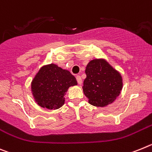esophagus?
<instances>
[{"mask_svg": "<svg viewBox=\"0 0 152 152\" xmlns=\"http://www.w3.org/2000/svg\"><path fill=\"white\" fill-rule=\"evenodd\" d=\"M76 80H77L78 83L80 84V85H81L83 81H82V79L81 77H80V76H76Z\"/></svg>", "mask_w": 152, "mask_h": 152, "instance_id": "obj_1", "label": "esophagus"}]
</instances>
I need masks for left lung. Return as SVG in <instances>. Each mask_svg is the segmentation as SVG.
<instances>
[{
	"mask_svg": "<svg viewBox=\"0 0 152 152\" xmlns=\"http://www.w3.org/2000/svg\"><path fill=\"white\" fill-rule=\"evenodd\" d=\"M85 72L86 78L83 89L89 104L104 107L119 96L122 89V76L105 60H91Z\"/></svg>",
	"mask_w": 152,
	"mask_h": 152,
	"instance_id": "obj_1",
	"label": "left lung"
}]
</instances>
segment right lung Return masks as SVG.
Returning a JSON list of instances; mask_svg holds the SVG:
<instances>
[{"instance_id": "right-lung-1", "label": "right lung", "mask_w": 152, "mask_h": 152, "mask_svg": "<svg viewBox=\"0 0 152 152\" xmlns=\"http://www.w3.org/2000/svg\"><path fill=\"white\" fill-rule=\"evenodd\" d=\"M76 85L77 81L74 76L52 63L40 68L33 80L31 89L39 106L57 109L64 104V96L69 87Z\"/></svg>"}]
</instances>
